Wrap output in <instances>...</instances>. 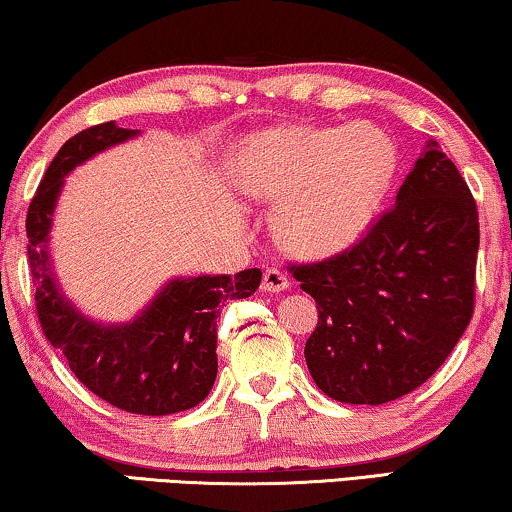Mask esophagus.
<instances>
[{
    "mask_svg": "<svg viewBox=\"0 0 512 512\" xmlns=\"http://www.w3.org/2000/svg\"><path fill=\"white\" fill-rule=\"evenodd\" d=\"M288 288V277L277 268H268L263 272V291L281 293Z\"/></svg>",
    "mask_w": 512,
    "mask_h": 512,
    "instance_id": "esophagus-1",
    "label": "esophagus"
}]
</instances>
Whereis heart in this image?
Instances as JSON below:
<instances>
[{
	"mask_svg": "<svg viewBox=\"0 0 512 512\" xmlns=\"http://www.w3.org/2000/svg\"><path fill=\"white\" fill-rule=\"evenodd\" d=\"M395 166V145L372 124L284 127L244 140L231 175L244 196L281 201L274 231L286 249L323 258L362 238Z\"/></svg>",
	"mask_w": 512,
	"mask_h": 512,
	"instance_id": "b5f03b06",
	"label": "heart"
}]
</instances>
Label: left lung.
Wrapping results in <instances>:
<instances>
[{"label":"left lung","instance_id":"1","mask_svg":"<svg viewBox=\"0 0 512 512\" xmlns=\"http://www.w3.org/2000/svg\"><path fill=\"white\" fill-rule=\"evenodd\" d=\"M478 244L476 201L429 140L365 238L288 268L316 300L305 358L318 388L337 402L376 406L425 383L473 316Z\"/></svg>","mask_w":512,"mask_h":512}]
</instances>
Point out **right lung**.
Segmentation results:
<instances>
[{
  "label": "right lung",
  "mask_w": 512,
  "mask_h": 512,
  "mask_svg": "<svg viewBox=\"0 0 512 512\" xmlns=\"http://www.w3.org/2000/svg\"><path fill=\"white\" fill-rule=\"evenodd\" d=\"M138 131L103 122L66 140L43 175L27 210V258L36 288V314L50 344L96 397L140 416L194 409L217 379V318L228 300L254 295L263 272L173 279L143 314L124 325L85 318L59 293L48 258V235L64 184L78 164L124 143Z\"/></svg>",
  "instance_id": "add662e5"
}]
</instances>
